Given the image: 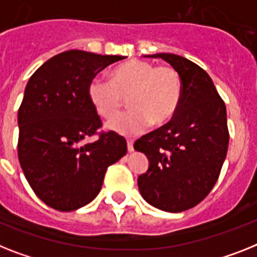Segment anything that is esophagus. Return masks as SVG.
<instances>
[{
	"instance_id": "34e87169",
	"label": "esophagus",
	"mask_w": 257,
	"mask_h": 257,
	"mask_svg": "<svg viewBox=\"0 0 257 257\" xmlns=\"http://www.w3.org/2000/svg\"><path fill=\"white\" fill-rule=\"evenodd\" d=\"M126 144H128V152H133V150H135V148H133L132 140H128V141H126Z\"/></svg>"
}]
</instances>
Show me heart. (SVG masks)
Instances as JSON below:
<instances>
[{
    "instance_id": "heart-1",
    "label": "heart",
    "mask_w": 257,
    "mask_h": 257,
    "mask_svg": "<svg viewBox=\"0 0 257 257\" xmlns=\"http://www.w3.org/2000/svg\"><path fill=\"white\" fill-rule=\"evenodd\" d=\"M87 95L105 120L117 116L126 98L131 109L109 122V128L120 135L132 136L145 129L149 122L159 126L171 120L182 100L183 82L172 66L131 60L113 69L109 81L92 79Z\"/></svg>"
}]
</instances>
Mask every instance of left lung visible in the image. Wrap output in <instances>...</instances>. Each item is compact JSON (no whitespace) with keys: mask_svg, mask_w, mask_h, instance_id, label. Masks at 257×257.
Returning a JSON list of instances; mask_svg holds the SVG:
<instances>
[{"mask_svg":"<svg viewBox=\"0 0 257 257\" xmlns=\"http://www.w3.org/2000/svg\"><path fill=\"white\" fill-rule=\"evenodd\" d=\"M149 57H159L178 70L183 95L167 124L135 142L136 150L149 159L137 184L150 205L184 212L201 202L218 180L230 137L226 105L212 78L195 62L172 53Z\"/></svg>","mask_w":257,"mask_h":257,"instance_id":"8db88e82","label":"left lung"}]
</instances>
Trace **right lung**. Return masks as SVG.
<instances>
[{
  "label": "right lung",
  "mask_w": 257,
  "mask_h": 257,
  "mask_svg": "<svg viewBox=\"0 0 257 257\" xmlns=\"http://www.w3.org/2000/svg\"><path fill=\"white\" fill-rule=\"evenodd\" d=\"M124 56L72 49L53 56L31 75L18 109V158L35 195L72 212L100 192L105 171L126 154V141L103 131L87 95L88 83ZM96 135L88 144L85 140Z\"/></svg>",
  "instance_id": "obj_1"
}]
</instances>
